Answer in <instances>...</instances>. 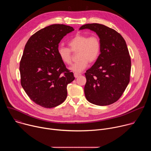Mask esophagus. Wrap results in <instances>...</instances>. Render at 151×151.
<instances>
[{
    "instance_id": "obj_1",
    "label": "esophagus",
    "mask_w": 151,
    "mask_h": 151,
    "mask_svg": "<svg viewBox=\"0 0 151 151\" xmlns=\"http://www.w3.org/2000/svg\"><path fill=\"white\" fill-rule=\"evenodd\" d=\"M80 75H81V74H80V73H74V76H75V78H78Z\"/></svg>"
}]
</instances>
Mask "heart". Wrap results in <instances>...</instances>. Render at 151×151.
<instances>
[{"mask_svg":"<svg viewBox=\"0 0 151 151\" xmlns=\"http://www.w3.org/2000/svg\"><path fill=\"white\" fill-rule=\"evenodd\" d=\"M69 48L60 47L57 50L61 60L66 64L72 63V51L78 52L79 61L73 64L69 69L75 73H80L88 66L89 62L97 60L101 52V43L97 36L78 34L72 38L68 43Z\"/></svg>","mask_w":151,"mask_h":151,"instance_id":"b5f03b06","label":"heart"}]
</instances>
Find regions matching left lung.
<instances>
[{"instance_id":"1","label":"left lung","mask_w":151,"mask_h":151,"mask_svg":"<svg viewBox=\"0 0 151 151\" xmlns=\"http://www.w3.org/2000/svg\"><path fill=\"white\" fill-rule=\"evenodd\" d=\"M95 32L101 43V52L94 65L86 71L84 93L87 100L98 106L111 104L121 97L130 82L131 58L126 42L116 30L93 23L80 30Z\"/></svg>"}]
</instances>
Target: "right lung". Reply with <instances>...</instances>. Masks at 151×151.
<instances>
[{"label":"right lung","mask_w":151,"mask_h":151,"mask_svg":"<svg viewBox=\"0 0 151 151\" xmlns=\"http://www.w3.org/2000/svg\"><path fill=\"white\" fill-rule=\"evenodd\" d=\"M72 27L52 24L33 34L25 45L19 63L21 84L36 104L52 108L61 104L68 95L67 85L74 79L60 58L58 44Z\"/></svg>","instance_id":"add662e5"}]
</instances>
